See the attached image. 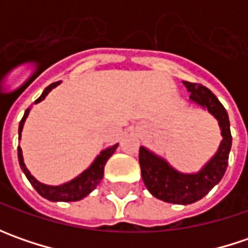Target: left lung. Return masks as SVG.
I'll list each match as a JSON object with an SVG mask.
<instances>
[{
    "label": "left lung",
    "mask_w": 248,
    "mask_h": 248,
    "mask_svg": "<svg viewBox=\"0 0 248 248\" xmlns=\"http://www.w3.org/2000/svg\"><path fill=\"white\" fill-rule=\"evenodd\" d=\"M184 84L190 92V99L207 108L218 120L224 139L217 155L197 174H181L146 148H139L140 172L148 190L160 200L174 204H192L203 199L222 179L232 146L229 117L222 103L204 85L189 81Z\"/></svg>",
    "instance_id": "1"
}]
</instances>
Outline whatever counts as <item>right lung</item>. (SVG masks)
Returning <instances> with one entry per match:
<instances>
[{
	"mask_svg": "<svg viewBox=\"0 0 248 248\" xmlns=\"http://www.w3.org/2000/svg\"><path fill=\"white\" fill-rule=\"evenodd\" d=\"M59 84L58 82H52L51 85H48L44 92L41 93V96L38 99L35 100V103L41 102V100L51 92L52 88H55L56 85ZM29 111L30 109H27L24 111L23 119L20 120V124H19V139H20V132H22V128H23L24 120L29 116ZM119 145H114L109 149H105L102 153H100L98 157L95 158V161L91 164V167L88 170H85L82 172L81 175H78L77 178H74L73 181L67 182V184H63L61 186H48L44 185L41 182H38L35 178H34L29 170L26 168L23 163V156H22V149L20 146L17 148V158H19V164H20V168L24 172V175L27 176V179L30 181V184L34 186V189L40 193V195L51 200V202H77V200H81L85 196H88L98 186V184L100 182V179L103 178V171H105V164L106 161L109 160V157H111V155L114 153V150L117 149Z\"/></svg>",
	"mask_w": 248,
	"mask_h": 248,
	"instance_id": "obj_1",
	"label": "right lung"
}]
</instances>
